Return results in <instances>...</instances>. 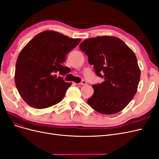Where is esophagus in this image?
I'll use <instances>...</instances> for the list:
<instances>
[{
    "instance_id": "34e87169",
    "label": "esophagus",
    "mask_w": 159,
    "mask_h": 159,
    "mask_svg": "<svg viewBox=\"0 0 159 159\" xmlns=\"http://www.w3.org/2000/svg\"><path fill=\"white\" fill-rule=\"evenodd\" d=\"M78 85H87V82H86V81H85L83 80L82 81H81V83L78 84Z\"/></svg>"
}]
</instances>
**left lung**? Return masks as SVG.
<instances>
[{"label": "left lung", "mask_w": 159, "mask_h": 159, "mask_svg": "<svg viewBox=\"0 0 159 159\" xmlns=\"http://www.w3.org/2000/svg\"><path fill=\"white\" fill-rule=\"evenodd\" d=\"M80 48L93 65L97 75L104 78L93 85L88 103L98 113L112 115L122 111L136 94L141 71L133 51L119 38L102 36L86 39Z\"/></svg>", "instance_id": "8db88e82"}]
</instances>
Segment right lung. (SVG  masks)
I'll return each mask as SVG.
<instances>
[{
    "mask_svg": "<svg viewBox=\"0 0 159 159\" xmlns=\"http://www.w3.org/2000/svg\"><path fill=\"white\" fill-rule=\"evenodd\" d=\"M53 30L38 34L23 48L16 63L14 80L19 94L31 107L45 109L60 102L71 83L64 81L69 68L61 64L66 55L80 44Z\"/></svg>",
    "mask_w": 159,
    "mask_h": 159,
    "instance_id": "right-lung-1",
    "label": "right lung"
}]
</instances>
